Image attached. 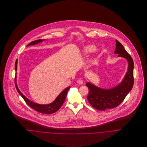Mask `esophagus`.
<instances>
[{"mask_svg":"<svg viewBox=\"0 0 147 147\" xmlns=\"http://www.w3.org/2000/svg\"><path fill=\"white\" fill-rule=\"evenodd\" d=\"M77 83L79 84H82L83 83V81L82 80V79H79L78 81H77Z\"/></svg>","mask_w":147,"mask_h":147,"instance_id":"1","label":"esophagus"}]
</instances>
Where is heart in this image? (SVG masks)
Listing matches in <instances>:
<instances>
[{
  "label": "heart",
  "instance_id": "1",
  "mask_svg": "<svg viewBox=\"0 0 147 147\" xmlns=\"http://www.w3.org/2000/svg\"><path fill=\"white\" fill-rule=\"evenodd\" d=\"M96 50V47L93 45H88L84 47L83 51L85 54L90 53L91 52L94 51Z\"/></svg>",
  "mask_w": 147,
  "mask_h": 147
}]
</instances>
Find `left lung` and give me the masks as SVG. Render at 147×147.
I'll use <instances>...</instances> for the list:
<instances>
[{"mask_svg":"<svg viewBox=\"0 0 147 147\" xmlns=\"http://www.w3.org/2000/svg\"><path fill=\"white\" fill-rule=\"evenodd\" d=\"M115 54L126 59L128 61V69L122 82L111 89H102L90 83H86L89 89L87 99L94 108L104 111L116 107L125 100L126 96L131 90L134 85V61L123 45L116 40Z\"/></svg>","mask_w":147,"mask_h":147,"instance_id":"left-lung-1","label":"left lung"}]
</instances>
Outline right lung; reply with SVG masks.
Returning <instances> with one entry per match:
<instances>
[{
    "instance_id": "right-lung-1",
    "label": "right lung",
    "mask_w": 147,
    "mask_h": 147,
    "mask_svg": "<svg viewBox=\"0 0 147 147\" xmlns=\"http://www.w3.org/2000/svg\"><path fill=\"white\" fill-rule=\"evenodd\" d=\"M44 40H38L34 41L29 43L27 45V46H30V45H34L36 44H37L38 43L42 42ZM17 64H18V60H16V62H15V67L16 71H17ZM15 86H16V89H17L18 93L20 94V96L24 100L25 102L31 108L35 110L36 111L42 113V114H53V113L57 111L61 107V106H62L64 101H65V97L67 96V93L69 89L70 88V86H68V87L66 88L64 90H63V91L58 95V96L56 98V99L52 103L49 104H46V105H41V104H38L35 103V102L30 101L21 93L20 90L19 89L17 84H16V76H15Z\"/></svg>"
}]
</instances>
